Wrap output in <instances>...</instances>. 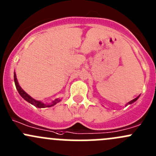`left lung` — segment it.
<instances>
[{"label":"left lung","mask_w":156,"mask_h":156,"mask_svg":"<svg viewBox=\"0 0 156 156\" xmlns=\"http://www.w3.org/2000/svg\"><path fill=\"white\" fill-rule=\"evenodd\" d=\"M139 97H140V95H139V96H138V97H136V98H135V99H133V100H131V101L128 102V103H127V104H126V106H127V105H130V104H131V103H134V102H135V101H136V100H138V98H139Z\"/></svg>","instance_id":"1"}]
</instances>
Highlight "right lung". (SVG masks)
Listing matches in <instances>:
<instances>
[{
    "instance_id": "add662e5",
    "label": "right lung",
    "mask_w": 156,
    "mask_h": 156,
    "mask_svg": "<svg viewBox=\"0 0 156 156\" xmlns=\"http://www.w3.org/2000/svg\"><path fill=\"white\" fill-rule=\"evenodd\" d=\"M14 82H15L16 87V89H17V90H18V92H19V94H20V95L21 96V97H23V98L24 99V100H26V101H27L28 103H31V105L34 106H35V107H37V108L51 107V106H54V105H56V103H59V102L61 101L60 99L57 98V99H56V100H53V101H52L51 103H44L43 102L39 101V100H34V99L32 98V97H31V96H29V94H27V93L25 92V91L23 90V89H22V87H20V84H19L18 81H17L16 75V72H14Z\"/></svg>"
}]
</instances>
